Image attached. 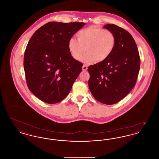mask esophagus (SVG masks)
<instances>
[{"label":"esophagus","instance_id":"esophagus-1","mask_svg":"<svg viewBox=\"0 0 159 159\" xmlns=\"http://www.w3.org/2000/svg\"><path fill=\"white\" fill-rule=\"evenodd\" d=\"M87 69H88V66H86L85 65H84L83 67H82V70H83V71H86Z\"/></svg>","mask_w":159,"mask_h":159}]
</instances>
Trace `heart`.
Here are the masks:
<instances>
[{"instance_id": "obj_1", "label": "heart", "mask_w": 159, "mask_h": 159, "mask_svg": "<svg viewBox=\"0 0 159 159\" xmlns=\"http://www.w3.org/2000/svg\"><path fill=\"white\" fill-rule=\"evenodd\" d=\"M78 41L73 38L69 39L68 48L72 57L80 61L85 51L87 53L82 61L91 64L97 60L102 62L108 59L113 52L116 39L113 33L100 27L91 26L79 31L77 34Z\"/></svg>"}]
</instances>
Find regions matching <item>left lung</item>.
Masks as SVG:
<instances>
[{
	"label": "left lung",
	"mask_w": 159,
	"mask_h": 159,
	"mask_svg": "<svg viewBox=\"0 0 159 159\" xmlns=\"http://www.w3.org/2000/svg\"><path fill=\"white\" fill-rule=\"evenodd\" d=\"M104 28L113 33L116 45L106 60L88 67L89 89L99 102L111 105L124 98L135 86L140 68L136 43L128 31L114 24Z\"/></svg>",
	"instance_id": "1"
}]
</instances>
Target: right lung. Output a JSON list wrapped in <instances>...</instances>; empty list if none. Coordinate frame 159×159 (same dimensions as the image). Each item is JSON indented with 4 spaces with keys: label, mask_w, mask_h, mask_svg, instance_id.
I'll return each mask as SVG.
<instances>
[{
    "label": "right lung",
    "mask_w": 159,
    "mask_h": 159,
    "mask_svg": "<svg viewBox=\"0 0 159 159\" xmlns=\"http://www.w3.org/2000/svg\"><path fill=\"white\" fill-rule=\"evenodd\" d=\"M84 23L49 22L31 36L25 51L24 68L29 90L48 104L68 95L82 70L69 51L68 40Z\"/></svg>",
    "instance_id": "add662e5"
}]
</instances>
